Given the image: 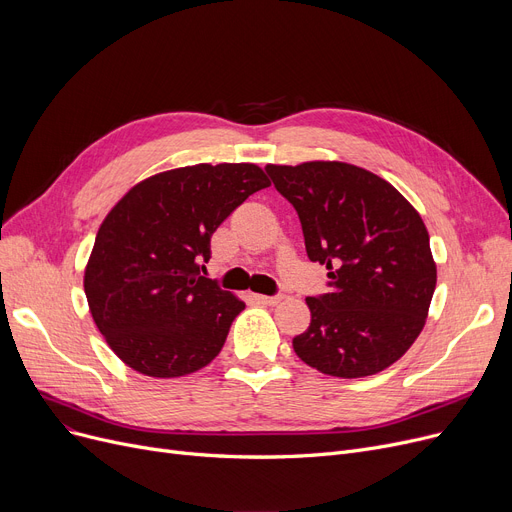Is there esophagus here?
<instances>
[{"label":"esophagus","mask_w":512,"mask_h":512,"mask_svg":"<svg viewBox=\"0 0 512 512\" xmlns=\"http://www.w3.org/2000/svg\"><path fill=\"white\" fill-rule=\"evenodd\" d=\"M253 301L261 303V305H278L282 301L280 294H276V297H265V294H251Z\"/></svg>","instance_id":"34e87169"}]
</instances>
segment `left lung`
Wrapping results in <instances>:
<instances>
[{"label":"left lung","mask_w":512,"mask_h":512,"mask_svg":"<svg viewBox=\"0 0 512 512\" xmlns=\"http://www.w3.org/2000/svg\"><path fill=\"white\" fill-rule=\"evenodd\" d=\"M265 172L297 209L309 259L330 270V290L307 297L311 324L294 353L348 380L390 367L421 334L436 290L421 215L390 182L342 161Z\"/></svg>","instance_id":"1"}]
</instances>
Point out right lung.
Wrapping results in <instances>:
<instances>
[{
  "label": "right lung",
  "mask_w": 512,
  "mask_h": 512,
  "mask_svg": "<svg viewBox=\"0 0 512 512\" xmlns=\"http://www.w3.org/2000/svg\"><path fill=\"white\" fill-rule=\"evenodd\" d=\"M265 186L255 164H197L139 182L107 213L85 294L95 326L128 367L180 378L218 357L245 303L201 270L211 234Z\"/></svg>",
  "instance_id": "right-lung-1"
}]
</instances>
